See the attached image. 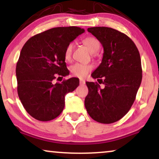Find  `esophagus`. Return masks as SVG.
I'll return each instance as SVG.
<instances>
[{"label": "esophagus", "mask_w": 159, "mask_h": 159, "mask_svg": "<svg viewBox=\"0 0 159 159\" xmlns=\"http://www.w3.org/2000/svg\"><path fill=\"white\" fill-rule=\"evenodd\" d=\"M85 83H86V81H84V79L80 80V84H81V85H84V84H85Z\"/></svg>", "instance_id": "esophagus-1"}]
</instances>
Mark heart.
Returning a JSON list of instances; mask_svg holds the SVG:
<instances>
[{"mask_svg": "<svg viewBox=\"0 0 159 159\" xmlns=\"http://www.w3.org/2000/svg\"><path fill=\"white\" fill-rule=\"evenodd\" d=\"M83 43L87 47L89 51L92 53H95L100 48L99 41L94 37H88L83 39ZM73 43H70L67 45L64 53V59L66 61H70L72 59V52H73ZM92 65H84V64L76 63L74 64L70 67V73L75 77L80 78H85L88 73L92 70Z\"/></svg>", "mask_w": 159, "mask_h": 159, "instance_id": "1", "label": "heart"}]
</instances>
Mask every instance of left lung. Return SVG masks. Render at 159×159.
Returning a JSON list of instances; mask_svg holds the SVG:
<instances>
[{
	"instance_id": "1",
	"label": "left lung",
	"mask_w": 159,
	"mask_h": 159,
	"mask_svg": "<svg viewBox=\"0 0 159 159\" xmlns=\"http://www.w3.org/2000/svg\"><path fill=\"white\" fill-rule=\"evenodd\" d=\"M100 42L104 53L101 64L92 76L98 82H86L89 92L85 107L89 115L100 123H113L128 113L136 99L142 78L139 52L132 39L108 27L89 28Z\"/></svg>"
}]
</instances>
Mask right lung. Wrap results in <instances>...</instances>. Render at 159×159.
I'll return each mask as SVG.
<instances>
[{
  "instance_id": "1",
  "label": "right lung",
  "mask_w": 159,
  "mask_h": 159,
  "mask_svg": "<svg viewBox=\"0 0 159 159\" xmlns=\"http://www.w3.org/2000/svg\"><path fill=\"white\" fill-rule=\"evenodd\" d=\"M84 31L75 26L53 28L31 37L23 45L16 66L17 93L34 119L49 121L57 117L65 107L66 94L79 85L77 78L61 83L53 81L69 75L65 50Z\"/></svg>"
}]
</instances>
